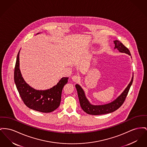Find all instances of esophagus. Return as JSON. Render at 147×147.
I'll return each instance as SVG.
<instances>
[{
	"label": "esophagus",
	"instance_id": "obj_1",
	"mask_svg": "<svg viewBox=\"0 0 147 147\" xmlns=\"http://www.w3.org/2000/svg\"><path fill=\"white\" fill-rule=\"evenodd\" d=\"M72 80L74 82H79V80H80V77L79 76H77V75H76V76H73L72 77Z\"/></svg>",
	"mask_w": 147,
	"mask_h": 147
}]
</instances>
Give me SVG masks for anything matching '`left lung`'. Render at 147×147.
<instances>
[{
    "instance_id": "obj_1",
    "label": "left lung",
    "mask_w": 147,
    "mask_h": 147,
    "mask_svg": "<svg viewBox=\"0 0 147 147\" xmlns=\"http://www.w3.org/2000/svg\"><path fill=\"white\" fill-rule=\"evenodd\" d=\"M114 43L115 44V49L117 48L121 53H125L129 54V55H131L129 49L121 43V42L115 40V41H114ZM133 81V76L131 78L129 84L120 96H119L115 100L110 103L100 105H94L90 103L88 100L86 99L84 92L83 89L79 85L76 84V88L77 90L78 98L81 108L87 114L95 115L108 114L115 111L118 108H119L124 102L125 98L129 92L130 88L132 84Z\"/></svg>"
}]
</instances>
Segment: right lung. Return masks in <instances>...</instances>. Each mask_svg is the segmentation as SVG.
<instances>
[{"label":"right lung","mask_w":147,"mask_h":147,"mask_svg":"<svg viewBox=\"0 0 147 147\" xmlns=\"http://www.w3.org/2000/svg\"><path fill=\"white\" fill-rule=\"evenodd\" d=\"M14 82L22 100L29 108L40 112L50 113L60 105L61 92L68 83V77L61 78L50 89L37 90L29 86L22 77L19 69V52L14 68Z\"/></svg>","instance_id":"obj_1"}]
</instances>
